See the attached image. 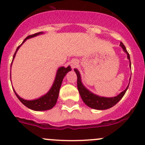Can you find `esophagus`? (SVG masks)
Instances as JSON below:
<instances>
[{"mask_svg": "<svg viewBox=\"0 0 145 145\" xmlns=\"http://www.w3.org/2000/svg\"><path fill=\"white\" fill-rule=\"evenodd\" d=\"M77 64H78V62H77V61L76 60H73L72 62H71V66L72 68H74L75 67H76Z\"/></svg>", "mask_w": 145, "mask_h": 145, "instance_id": "1", "label": "esophagus"}]
</instances>
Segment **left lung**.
<instances>
[{
  "mask_svg": "<svg viewBox=\"0 0 145 145\" xmlns=\"http://www.w3.org/2000/svg\"><path fill=\"white\" fill-rule=\"evenodd\" d=\"M120 46L123 48L124 52L127 54V58L129 59L130 61V67H131V59H130V55L128 54V51H127L126 48H125V45L122 42L120 43ZM74 71L76 72L77 75V88H78V92L80 93L81 99L83 100V102L86 104L87 106L89 107L92 108L94 109H97V110H105V109H109V108L112 107L114 106L116 104H117L120 100H121L123 95H125V92L128 90L129 84L127 86L126 88L121 92L120 94H118L116 97H100V96L94 94L90 90H88L83 84L82 83L81 81V74H80L79 71L77 69H74ZM130 81H131V78H130Z\"/></svg>",
  "mask_w": 145,
  "mask_h": 145,
  "instance_id": "8db88e82",
  "label": "left lung"
}]
</instances>
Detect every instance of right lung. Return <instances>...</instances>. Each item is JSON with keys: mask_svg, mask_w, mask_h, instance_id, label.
Listing matches in <instances>:
<instances>
[{"mask_svg": "<svg viewBox=\"0 0 145 145\" xmlns=\"http://www.w3.org/2000/svg\"><path fill=\"white\" fill-rule=\"evenodd\" d=\"M43 32H39V33H36L35 34L30 35V36H27L24 40L23 41V43H22L18 48L16 50V52L14 53V56H13V59H14V57H15L16 52H17L18 49L20 48V47L21 46L24 42L26 41V40L27 39H31V38L35 37L36 36H39V35L43 34ZM12 59V62H13ZM11 64V66H12ZM71 67L69 66L67 68L64 67H59L57 69V71L56 76H55V81L53 82V84H52V87L50 88V89L49 90V91L45 94L44 95L41 96L40 97L37 99H35V100H24V99L20 97L17 94V93L15 92V90L13 89L14 93H15L16 96L17 97V98L20 100V102L23 104L24 105H25L27 107L29 108V109H32V110L34 111H45V110H49V109H52L57 103V100L58 96H59V89H60L61 85H62V81H63L64 77L65 76L66 74L69 72V71H71Z\"/></svg>", "mask_w": 145, "mask_h": 145, "instance_id": "right-lung-1", "label": "right lung"}]
</instances>
